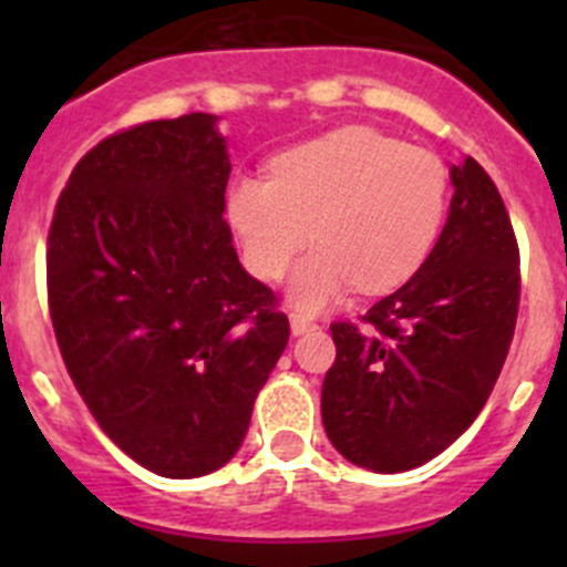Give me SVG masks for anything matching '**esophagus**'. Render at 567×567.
<instances>
[{"label":"esophagus","mask_w":567,"mask_h":567,"mask_svg":"<svg viewBox=\"0 0 567 567\" xmlns=\"http://www.w3.org/2000/svg\"><path fill=\"white\" fill-rule=\"evenodd\" d=\"M316 329V320L301 316V312H290V331H293L296 337L305 334V331H312Z\"/></svg>","instance_id":"1"}]
</instances>
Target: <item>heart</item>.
<instances>
[{
    "instance_id": "1",
    "label": "heart",
    "mask_w": 567,
    "mask_h": 567,
    "mask_svg": "<svg viewBox=\"0 0 567 567\" xmlns=\"http://www.w3.org/2000/svg\"><path fill=\"white\" fill-rule=\"evenodd\" d=\"M447 194V167L433 153L351 125L279 153L271 177H233L225 219L257 279L282 277L312 238L288 296L318 312L353 285L386 293L409 282L436 244Z\"/></svg>"
}]
</instances>
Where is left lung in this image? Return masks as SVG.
Listing matches in <instances>:
<instances>
[{
    "mask_svg": "<svg viewBox=\"0 0 567 567\" xmlns=\"http://www.w3.org/2000/svg\"><path fill=\"white\" fill-rule=\"evenodd\" d=\"M450 181L447 221L420 271L375 301L362 329L331 323L326 436L370 472H409L444 453L483 411L516 329L522 274L505 203L472 156Z\"/></svg>",
    "mask_w": 567,
    "mask_h": 567,
    "instance_id": "1",
    "label": "left lung"
}]
</instances>
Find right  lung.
I'll list each match as a JSON object with an SVG mask.
<instances>
[{
	"instance_id": "right-lung-1",
	"label": "right lung",
	"mask_w": 567,
	"mask_h": 567,
	"mask_svg": "<svg viewBox=\"0 0 567 567\" xmlns=\"http://www.w3.org/2000/svg\"><path fill=\"white\" fill-rule=\"evenodd\" d=\"M216 123L192 112L99 142L56 199L45 251L79 394L128 458L175 480L238 453L290 337L221 216L233 167Z\"/></svg>"
}]
</instances>
